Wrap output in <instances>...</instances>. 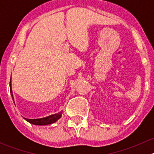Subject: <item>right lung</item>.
<instances>
[{"label": "right lung", "instance_id": "1", "mask_svg": "<svg viewBox=\"0 0 154 154\" xmlns=\"http://www.w3.org/2000/svg\"><path fill=\"white\" fill-rule=\"evenodd\" d=\"M10 86L11 95H12V99H13V94H12V88H11V79H10ZM62 113H63V111L57 113V114H54V115H51V116H47V117L42 118V119H28L24 118V119H25L27 122H28L29 123L32 124V125H51V124L54 123V122H57L58 119H60L62 116Z\"/></svg>", "mask_w": 154, "mask_h": 154}]
</instances>
